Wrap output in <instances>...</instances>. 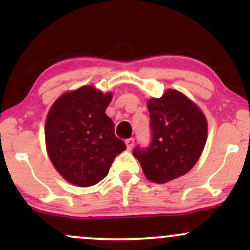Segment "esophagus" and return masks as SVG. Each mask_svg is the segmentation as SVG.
<instances>
[{
    "label": "esophagus",
    "instance_id": "1",
    "mask_svg": "<svg viewBox=\"0 0 250 250\" xmlns=\"http://www.w3.org/2000/svg\"><path fill=\"white\" fill-rule=\"evenodd\" d=\"M134 143H135V140L133 139V137H131V139L125 140V145H127V149H128V150H130V149L134 147Z\"/></svg>",
    "mask_w": 250,
    "mask_h": 250
}]
</instances>
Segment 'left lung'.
I'll return each mask as SVG.
<instances>
[{
  "mask_svg": "<svg viewBox=\"0 0 250 250\" xmlns=\"http://www.w3.org/2000/svg\"><path fill=\"white\" fill-rule=\"evenodd\" d=\"M151 142L134 148L146 177L166 183L187 174L200 159L207 141V121L187 96L169 89L148 101Z\"/></svg>",
  "mask_w": 250,
  "mask_h": 250,
  "instance_id": "left-lung-1",
  "label": "left lung"
}]
</instances>
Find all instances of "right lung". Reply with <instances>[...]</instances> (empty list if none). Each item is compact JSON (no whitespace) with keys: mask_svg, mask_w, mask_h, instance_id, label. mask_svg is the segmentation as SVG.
<instances>
[{"mask_svg":"<svg viewBox=\"0 0 250 250\" xmlns=\"http://www.w3.org/2000/svg\"><path fill=\"white\" fill-rule=\"evenodd\" d=\"M111 97V93L84 85L60 96L48 113L44 134L50 161L68 182L79 187L104 179L125 149L105 114Z\"/></svg>","mask_w":250,"mask_h":250,"instance_id":"add662e5","label":"right lung"}]
</instances>
